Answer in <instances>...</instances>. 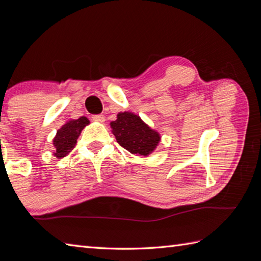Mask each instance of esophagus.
Returning <instances> with one entry per match:
<instances>
[{
	"instance_id": "1",
	"label": "esophagus",
	"mask_w": 261,
	"mask_h": 261,
	"mask_svg": "<svg viewBox=\"0 0 261 261\" xmlns=\"http://www.w3.org/2000/svg\"><path fill=\"white\" fill-rule=\"evenodd\" d=\"M92 120L95 121V122H99V123H103L105 121V116L102 114H98V115H93L92 116Z\"/></svg>"
}]
</instances>
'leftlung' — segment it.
Returning a JSON list of instances; mask_svg holds the SVG:
<instances>
[{"mask_svg": "<svg viewBox=\"0 0 261 261\" xmlns=\"http://www.w3.org/2000/svg\"><path fill=\"white\" fill-rule=\"evenodd\" d=\"M112 134L121 147L131 153L148 156L157 148L160 135L131 112H120L110 123Z\"/></svg>", "mask_w": 261, "mask_h": 261, "instance_id": "8db88e82", "label": "left lung"}]
</instances>
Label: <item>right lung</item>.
<instances>
[{"mask_svg":"<svg viewBox=\"0 0 261 261\" xmlns=\"http://www.w3.org/2000/svg\"><path fill=\"white\" fill-rule=\"evenodd\" d=\"M87 124H90V121L86 116H81L77 120H69L66 122L57 131V135L53 140L55 146L54 156L60 159L73 150L82 130Z\"/></svg>","mask_w":261,"mask_h":261,"instance_id":"right-lung-1","label":"right lung"}]
</instances>
